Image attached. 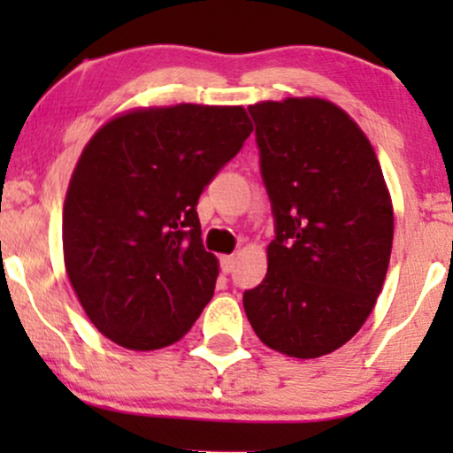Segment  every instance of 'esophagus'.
I'll return each instance as SVG.
<instances>
[{
    "instance_id": "obj_1",
    "label": "esophagus",
    "mask_w": 453,
    "mask_h": 453,
    "mask_svg": "<svg viewBox=\"0 0 453 453\" xmlns=\"http://www.w3.org/2000/svg\"><path fill=\"white\" fill-rule=\"evenodd\" d=\"M234 264H236V257H234V256H223L221 257V270H223V273H232V270H234Z\"/></svg>"
}]
</instances>
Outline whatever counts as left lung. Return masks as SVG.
I'll use <instances>...</instances> for the list:
<instances>
[{
    "instance_id": "8db88e82",
    "label": "left lung",
    "mask_w": 453,
    "mask_h": 453,
    "mask_svg": "<svg viewBox=\"0 0 453 453\" xmlns=\"http://www.w3.org/2000/svg\"><path fill=\"white\" fill-rule=\"evenodd\" d=\"M277 236L266 277L242 296L259 341L300 360L336 351L375 309L394 209L371 140L324 97L249 106Z\"/></svg>"
}]
</instances>
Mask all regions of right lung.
<instances>
[{
	"label": "right lung",
	"mask_w": 453,
	"mask_h": 453,
	"mask_svg": "<svg viewBox=\"0 0 453 453\" xmlns=\"http://www.w3.org/2000/svg\"><path fill=\"white\" fill-rule=\"evenodd\" d=\"M253 132L242 106L134 108L82 149L64 202V262L106 339L134 351L180 341L215 294L197 197Z\"/></svg>",
	"instance_id": "1"
}]
</instances>
